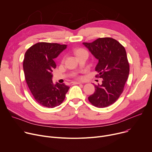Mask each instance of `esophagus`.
<instances>
[{"label":"esophagus","mask_w":152,"mask_h":152,"mask_svg":"<svg viewBox=\"0 0 152 152\" xmlns=\"http://www.w3.org/2000/svg\"><path fill=\"white\" fill-rule=\"evenodd\" d=\"M72 83V85H79V84H81V83L80 81H74Z\"/></svg>","instance_id":"esophagus-1"}]
</instances>
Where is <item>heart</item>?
Listing matches in <instances>:
<instances>
[{
	"instance_id": "heart-1",
	"label": "heart",
	"mask_w": 152,
	"mask_h": 152,
	"mask_svg": "<svg viewBox=\"0 0 152 152\" xmlns=\"http://www.w3.org/2000/svg\"><path fill=\"white\" fill-rule=\"evenodd\" d=\"M82 51H83V49H77V50H75V54H76V55H77V54H78L79 53H80V52H82Z\"/></svg>"
}]
</instances>
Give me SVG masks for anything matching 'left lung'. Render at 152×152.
I'll use <instances>...</instances> for the list:
<instances>
[{"label":"left lung","mask_w":152,"mask_h":152,"mask_svg":"<svg viewBox=\"0 0 152 152\" xmlns=\"http://www.w3.org/2000/svg\"><path fill=\"white\" fill-rule=\"evenodd\" d=\"M83 44L98 60L95 71L103 78L102 85H94L95 91L88 99L95 107H107L118 99L129 77V64L126 49L110 37L99 38L92 43Z\"/></svg>","instance_id":"1"}]
</instances>
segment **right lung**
I'll return each instance as SVG.
<instances>
[{"label":"right lung","instance_id":"obj_1","mask_svg":"<svg viewBox=\"0 0 152 152\" xmlns=\"http://www.w3.org/2000/svg\"><path fill=\"white\" fill-rule=\"evenodd\" d=\"M67 48L66 45L37 43L25 53L23 71L28 88L36 102L42 106L54 108L61 104L70 88L65 84L53 82L54 58Z\"/></svg>","mask_w":152,"mask_h":152}]
</instances>
